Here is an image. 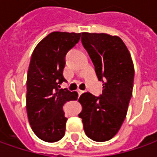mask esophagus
<instances>
[{
	"instance_id": "obj_1",
	"label": "esophagus",
	"mask_w": 157,
	"mask_h": 157,
	"mask_svg": "<svg viewBox=\"0 0 157 157\" xmlns=\"http://www.w3.org/2000/svg\"><path fill=\"white\" fill-rule=\"evenodd\" d=\"M78 96H80L82 93H84V90H78Z\"/></svg>"
}]
</instances>
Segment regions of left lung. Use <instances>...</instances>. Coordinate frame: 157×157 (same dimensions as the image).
I'll return each mask as SVG.
<instances>
[{
    "label": "left lung",
    "instance_id": "left-lung-1",
    "mask_svg": "<svg viewBox=\"0 0 157 157\" xmlns=\"http://www.w3.org/2000/svg\"><path fill=\"white\" fill-rule=\"evenodd\" d=\"M82 44L103 82L102 94L96 97L85 92L78 98L87 137L97 142L113 138L126 116L132 95L134 66L128 48L121 37L106 33L83 32Z\"/></svg>",
    "mask_w": 157,
    "mask_h": 157
}]
</instances>
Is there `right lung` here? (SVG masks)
<instances>
[{"instance_id": "add662e5", "label": "right lung", "mask_w": 157, "mask_h": 157, "mask_svg": "<svg viewBox=\"0 0 157 157\" xmlns=\"http://www.w3.org/2000/svg\"><path fill=\"white\" fill-rule=\"evenodd\" d=\"M81 33L54 31L41 40L31 56L26 80V111L31 129L40 139L54 143L64 137L63 105L78 99L76 91L59 89L65 56L79 41Z\"/></svg>"}]
</instances>
